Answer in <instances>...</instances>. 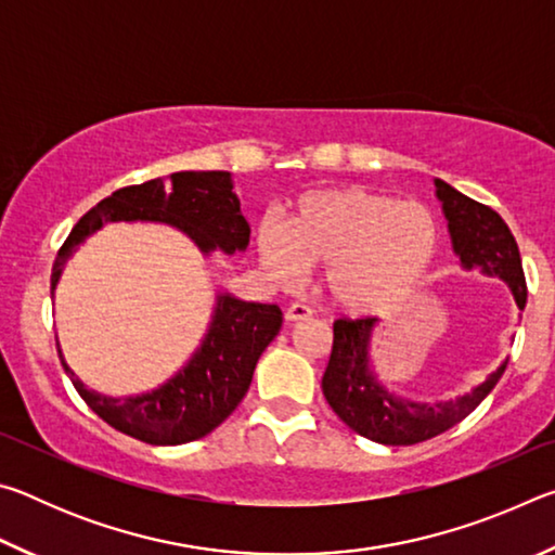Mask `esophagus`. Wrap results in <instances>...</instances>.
I'll use <instances>...</instances> for the list:
<instances>
[{"label": "esophagus", "instance_id": "34e87169", "mask_svg": "<svg viewBox=\"0 0 555 555\" xmlns=\"http://www.w3.org/2000/svg\"><path fill=\"white\" fill-rule=\"evenodd\" d=\"M313 311L308 308L306 304H291L286 308V321L288 323H298V321H306V318H311Z\"/></svg>", "mask_w": 555, "mask_h": 555}]
</instances>
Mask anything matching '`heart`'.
<instances>
[{
	"mask_svg": "<svg viewBox=\"0 0 555 555\" xmlns=\"http://www.w3.org/2000/svg\"><path fill=\"white\" fill-rule=\"evenodd\" d=\"M257 251L271 279L294 286L306 267L325 269V288L354 315H379L406 304L438 251L436 215L370 188L308 191L291 205L284 228L264 220Z\"/></svg>",
	"mask_w": 555,
	"mask_h": 555,
	"instance_id": "1",
	"label": "heart"
}]
</instances>
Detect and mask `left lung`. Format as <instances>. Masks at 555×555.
<instances>
[{
  "label": "left lung",
  "instance_id": "left-lung-1",
  "mask_svg": "<svg viewBox=\"0 0 555 555\" xmlns=\"http://www.w3.org/2000/svg\"><path fill=\"white\" fill-rule=\"evenodd\" d=\"M455 255L465 269H482L509 284L516 306H526L521 257L502 215L467 198L446 181H436ZM377 318H340L333 323V352L323 374V393L331 409L354 434L384 446H413L446 434L469 416L506 370V362L485 384L455 401L424 403L399 399L382 387L370 370V337Z\"/></svg>",
  "mask_w": 555,
  "mask_h": 555
}]
</instances>
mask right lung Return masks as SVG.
<instances>
[{
	"mask_svg": "<svg viewBox=\"0 0 555 555\" xmlns=\"http://www.w3.org/2000/svg\"><path fill=\"white\" fill-rule=\"evenodd\" d=\"M168 222L183 230L201 251L247 249L249 222L240 212L228 171H178L154 181L119 188L100 201L70 230L51 271V291L61 279L65 259L105 222ZM281 327V308L218 296L210 331L193 360L158 387L139 397L112 399L90 391L59 357L82 401L119 434L152 446H181L208 436L244 399L257 360Z\"/></svg>",
	"mask_w": 555,
	"mask_h": 555,
	"instance_id": "right-lung-1",
	"label": "right lung"
}]
</instances>
